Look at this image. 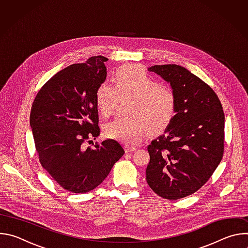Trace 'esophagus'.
I'll use <instances>...</instances> for the list:
<instances>
[{
  "instance_id": "34e87169",
  "label": "esophagus",
  "mask_w": 248,
  "mask_h": 248,
  "mask_svg": "<svg viewBox=\"0 0 248 248\" xmlns=\"http://www.w3.org/2000/svg\"><path fill=\"white\" fill-rule=\"evenodd\" d=\"M124 149H125V152H126V153H131V152H133V151L136 150L135 147H131V146H129V145H124Z\"/></svg>"
}]
</instances>
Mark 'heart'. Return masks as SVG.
<instances>
[{
    "instance_id": "b5f03b06",
    "label": "heart",
    "mask_w": 248,
    "mask_h": 248,
    "mask_svg": "<svg viewBox=\"0 0 248 248\" xmlns=\"http://www.w3.org/2000/svg\"><path fill=\"white\" fill-rule=\"evenodd\" d=\"M115 85L102 83L95 93L96 107L103 118L111 117L120 102L128 101L129 116L117 118L106 124L104 134L126 145L138 144L150 129L165 128L172 120L176 109L173 89L160 83L140 64H124L114 75Z\"/></svg>"
}]
</instances>
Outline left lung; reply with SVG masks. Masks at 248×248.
<instances>
[{
    "instance_id": "obj_1",
    "label": "left lung",
    "mask_w": 248,
    "mask_h": 248,
    "mask_svg": "<svg viewBox=\"0 0 248 248\" xmlns=\"http://www.w3.org/2000/svg\"><path fill=\"white\" fill-rule=\"evenodd\" d=\"M148 70L170 82L176 109L164 133L147 147L146 181L159 196L181 199L201 188L222 161L223 107L215 91L182 65H153Z\"/></svg>"
}]
</instances>
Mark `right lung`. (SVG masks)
<instances>
[{"mask_svg":"<svg viewBox=\"0 0 248 248\" xmlns=\"http://www.w3.org/2000/svg\"><path fill=\"white\" fill-rule=\"evenodd\" d=\"M107 61L94 56L62 69L42 86L31 107L40 164L59 186L74 193L96 188L124 154L114 139L94 148L84 145L100 134L95 93L107 76Z\"/></svg>","mask_w":248,"mask_h":248,"instance_id":"1","label":"right lung"}]
</instances>
